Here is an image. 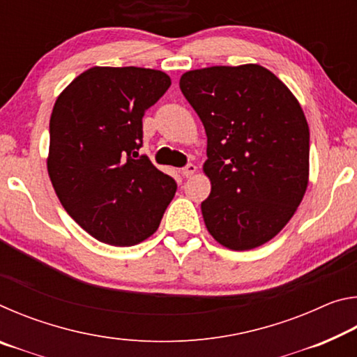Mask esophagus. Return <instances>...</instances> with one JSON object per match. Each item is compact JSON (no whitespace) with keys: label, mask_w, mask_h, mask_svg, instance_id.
Segmentation results:
<instances>
[{"label":"esophagus","mask_w":357,"mask_h":357,"mask_svg":"<svg viewBox=\"0 0 357 357\" xmlns=\"http://www.w3.org/2000/svg\"><path fill=\"white\" fill-rule=\"evenodd\" d=\"M195 173H197V167L193 164H189L187 167H184L183 170H181V174H183L184 178H192Z\"/></svg>","instance_id":"1"}]
</instances>
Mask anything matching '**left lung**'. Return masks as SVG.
Segmentation results:
<instances>
[{
	"label": "left lung",
	"instance_id": "left-lung-1",
	"mask_svg": "<svg viewBox=\"0 0 357 357\" xmlns=\"http://www.w3.org/2000/svg\"><path fill=\"white\" fill-rule=\"evenodd\" d=\"M179 88L208 137L202 203L208 231L231 250H250L282 231L309 185V124L279 77L259 64L183 74Z\"/></svg>",
	"mask_w": 357,
	"mask_h": 357
}]
</instances>
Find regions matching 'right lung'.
Here are the masks:
<instances>
[{"label":"right lung","instance_id":"right-lung-1","mask_svg":"<svg viewBox=\"0 0 357 357\" xmlns=\"http://www.w3.org/2000/svg\"><path fill=\"white\" fill-rule=\"evenodd\" d=\"M165 72L94 68L75 77L53 105L47 170L68 214L100 243L148 239L176 183L140 155L142 118L170 88Z\"/></svg>","mask_w":357,"mask_h":357}]
</instances>
